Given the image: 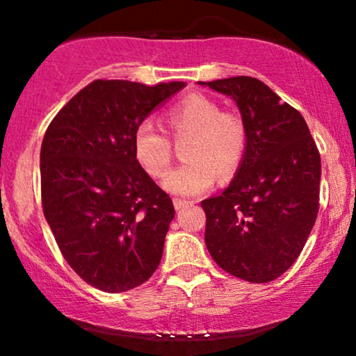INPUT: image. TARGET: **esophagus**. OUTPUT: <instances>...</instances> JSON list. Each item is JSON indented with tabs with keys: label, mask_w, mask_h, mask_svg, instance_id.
<instances>
[{
	"label": "esophagus",
	"mask_w": 356,
	"mask_h": 356,
	"mask_svg": "<svg viewBox=\"0 0 356 356\" xmlns=\"http://www.w3.org/2000/svg\"><path fill=\"white\" fill-rule=\"evenodd\" d=\"M189 201H184V199H174V207L177 211H181V209H184V207H189Z\"/></svg>",
	"instance_id": "1"
}]
</instances>
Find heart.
I'll return each mask as SVG.
<instances>
[{
    "label": "heart",
    "instance_id": "obj_1",
    "mask_svg": "<svg viewBox=\"0 0 356 356\" xmlns=\"http://www.w3.org/2000/svg\"><path fill=\"white\" fill-rule=\"evenodd\" d=\"M165 122L175 138L191 137L189 161L162 181L167 192L192 197L209 189L216 175L226 182L236 174L248 147L246 125L238 113L222 112L219 102L192 93L167 108ZM134 154L147 172L159 177L172 161V142L152 120H144L134 132Z\"/></svg>",
    "mask_w": 356,
    "mask_h": 356
}]
</instances>
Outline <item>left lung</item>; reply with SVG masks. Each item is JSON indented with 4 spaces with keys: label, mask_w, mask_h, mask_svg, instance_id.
<instances>
[{
    "label": "left lung",
    "mask_w": 356,
    "mask_h": 356,
    "mask_svg": "<svg viewBox=\"0 0 356 356\" xmlns=\"http://www.w3.org/2000/svg\"><path fill=\"white\" fill-rule=\"evenodd\" d=\"M231 97L248 130L238 172L201 202L206 246L229 275L269 283L303 251L320 207L321 159L305 118L252 76L199 81Z\"/></svg>",
    "instance_id": "obj_1"
}]
</instances>
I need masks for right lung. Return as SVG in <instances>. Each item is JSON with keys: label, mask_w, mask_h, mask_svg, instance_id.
I'll list each match as a JSON object with an SVG mask.
<instances>
[{"label": "right lung", "mask_w": 356, "mask_h": 356, "mask_svg": "<svg viewBox=\"0 0 356 356\" xmlns=\"http://www.w3.org/2000/svg\"><path fill=\"white\" fill-rule=\"evenodd\" d=\"M184 87L95 80L44 132L43 214L65 261L93 288L129 291L161 264L174 204L138 164L134 132Z\"/></svg>", "instance_id": "1"}]
</instances>
